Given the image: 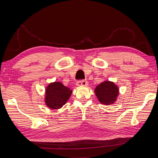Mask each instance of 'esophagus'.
<instances>
[{"label": "esophagus", "instance_id": "34e87169", "mask_svg": "<svg viewBox=\"0 0 158 158\" xmlns=\"http://www.w3.org/2000/svg\"><path fill=\"white\" fill-rule=\"evenodd\" d=\"M88 84V82L86 80H78L77 82H76V85H78V86L80 87V86H85V85H86Z\"/></svg>", "mask_w": 158, "mask_h": 158}]
</instances>
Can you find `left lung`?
Instances as JSON below:
<instances>
[{
  "label": "left lung",
  "mask_w": 158,
  "mask_h": 158,
  "mask_svg": "<svg viewBox=\"0 0 158 158\" xmlns=\"http://www.w3.org/2000/svg\"><path fill=\"white\" fill-rule=\"evenodd\" d=\"M95 93L102 104L109 105L115 102L118 94V89L113 82L106 81L98 85L95 89Z\"/></svg>",
  "instance_id": "8db88e82"
}]
</instances>
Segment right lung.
Returning <instances> with one entry per match:
<instances>
[{"label": "right lung", "mask_w": 158, "mask_h": 158, "mask_svg": "<svg viewBox=\"0 0 158 158\" xmlns=\"http://www.w3.org/2000/svg\"><path fill=\"white\" fill-rule=\"evenodd\" d=\"M72 92L73 91L59 82L51 83L46 89V105L50 109H60L68 101Z\"/></svg>", "instance_id": "obj_1"}]
</instances>
